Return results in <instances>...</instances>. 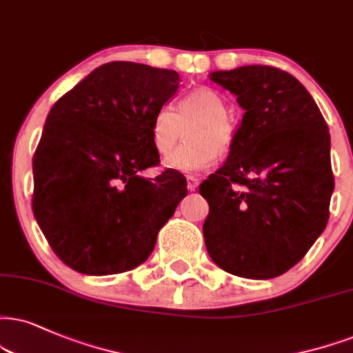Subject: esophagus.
<instances>
[{
    "instance_id": "esophagus-1",
    "label": "esophagus",
    "mask_w": 353,
    "mask_h": 353,
    "mask_svg": "<svg viewBox=\"0 0 353 353\" xmlns=\"http://www.w3.org/2000/svg\"><path fill=\"white\" fill-rule=\"evenodd\" d=\"M186 180H188V183H186V188H188V191H194L198 188V185H199V180L196 176H193V175H188L186 176Z\"/></svg>"
}]
</instances>
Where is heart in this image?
Wrapping results in <instances>:
<instances>
[{
	"mask_svg": "<svg viewBox=\"0 0 353 353\" xmlns=\"http://www.w3.org/2000/svg\"><path fill=\"white\" fill-rule=\"evenodd\" d=\"M191 119L195 124L187 131L189 142L163 160L170 170L201 172L214 163L217 152L228 154L236 142V125L229 119L223 97L211 88H196L178 103V111L172 104H163L155 112L150 134L159 154L171 152L179 140L181 123Z\"/></svg>",
	"mask_w": 353,
	"mask_h": 353,
	"instance_id": "b5f03b06",
	"label": "heart"
}]
</instances>
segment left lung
<instances>
[{
  "label": "left lung",
  "instance_id": "8db88e82",
  "mask_svg": "<svg viewBox=\"0 0 353 353\" xmlns=\"http://www.w3.org/2000/svg\"><path fill=\"white\" fill-rule=\"evenodd\" d=\"M243 111L228 160L199 186L208 254L232 275L268 280L311 249L334 191L330 136L307 90L268 65L212 72Z\"/></svg>",
  "mask_w": 353,
  "mask_h": 353
}]
</instances>
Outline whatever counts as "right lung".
<instances>
[{
	"label": "right lung",
	"mask_w": 353,
	"mask_h": 353,
	"mask_svg": "<svg viewBox=\"0 0 353 353\" xmlns=\"http://www.w3.org/2000/svg\"><path fill=\"white\" fill-rule=\"evenodd\" d=\"M180 75L110 62L65 93L47 116L32 159V211L55 255L83 275H111L149 259L157 234L188 193L160 163L152 121Z\"/></svg>",
	"instance_id": "right-lung-1"
}]
</instances>
